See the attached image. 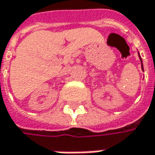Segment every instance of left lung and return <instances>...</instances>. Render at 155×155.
Returning <instances> with one entry per match:
<instances>
[{
  "label": "left lung",
  "mask_w": 155,
  "mask_h": 155,
  "mask_svg": "<svg viewBox=\"0 0 155 155\" xmlns=\"http://www.w3.org/2000/svg\"><path fill=\"white\" fill-rule=\"evenodd\" d=\"M140 61H141V58H140ZM141 64H142V61H141ZM142 69H143V66H142Z\"/></svg>",
  "instance_id": "obj_1"
}]
</instances>
